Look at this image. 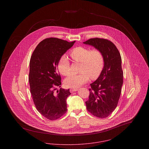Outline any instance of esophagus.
Instances as JSON below:
<instances>
[{
    "mask_svg": "<svg viewBox=\"0 0 149 149\" xmlns=\"http://www.w3.org/2000/svg\"><path fill=\"white\" fill-rule=\"evenodd\" d=\"M78 88H71L70 89V92L71 93L74 92H76V91H78Z\"/></svg>",
    "mask_w": 149,
    "mask_h": 149,
    "instance_id": "1",
    "label": "esophagus"
}]
</instances>
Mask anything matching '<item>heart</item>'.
I'll return each mask as SVG.
<instances>
[{
	"mask_svg": "<svg viewBox=\"0 0 149 149\" xmlns=\"http://www.w3.org/2000/svg\"><path fill=\"white\" fill-rule=\"evenodd\" d=\"M71 58L81 63L80 72L71 74L64 81L65 86L77 88L86 83L89 77L94 79L99 77L104 66V57L102 52L98 49H93L79 46L71 50ZM58 70L63 75H68L70 72V64L66 56L61 57L58 63Z\"/></svg>",
	"mask_w": 149,
	"mask_h": 149,
	"instance_id": "heart-1",
	"label": "heart"
}]
</instances>
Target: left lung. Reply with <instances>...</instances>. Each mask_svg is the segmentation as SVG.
I'll list each match as a JSON object with an SVG mask.
<instances>
[{
	"label": "left lung",
	"instance_id": "8db88e82",
	"mask_svg": "<svg viewBox=\"0 0 149 149\" xmlns=\"http://www.w3.org/2000/svg\"><path fill=\"white\" fill-rule=\"evenodd\" d=\"M83 43L100 50L104 67L98 79L91 84L86 109L93 116L106 118L117 106L123 84V72L120 53L113 43L103 38H91Z\"/></svg>",
	"mask_w": 149,
	"mask_h": 149
}]
</instances>
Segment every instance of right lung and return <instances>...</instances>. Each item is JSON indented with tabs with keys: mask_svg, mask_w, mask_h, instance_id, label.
Here are the masks:
<instances>
[{
	"mask_svg": "<svg viewBox=\"0 0 149 149\" xmlns=\"http://www.w3.org/2000/svg\"><path fill=\"white\" fill-rule=\"evenodd\" d=\"M75 41L69 42L57 38L43 40L37 46L29 62L30 92L37 110L43 117L55 120L67 111L66 99L69 89L61 87V77L57 68L58 63Z\"/></svg>",
	"mask_w": 149,
	"mask_h": 149,
	"instance_id": "right-lung-1",
	"label": "right lung"
}]
</instances>
